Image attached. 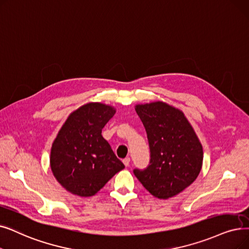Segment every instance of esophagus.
<instances>
[{
  "mask_svg": "<svg viewBox=\"0 0 249 249\" xmlns=\"http://www.w3.org/2000/svg\"><path fill=\"white\" fill-rule=\"evenodd\" d=\"M123 164H124L126 167H128L129 164H130V158H125V159L123 160Z\"/></svg>",
  "mask_w": 249,
  "mask_h": 249,
  "instance_id": "obj_1",
  "label": "esophagus"
}]
</instances>
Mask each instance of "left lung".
Wrapping results in <instances>:
<instances>
[{
  "mask_svg": "<svg viewBox=\"0 0 249 249\" xmlns=\"http://www.w3.org/2000/svg\"><path fill=\"white\" fill-rule=\"evenodd\" d=\"M147 135L150 160L133 173L154 196L167 199L188 187L199 174L203 151L192 126L180 110L156 102L135 107Z\"/></svg>",
  "mask_w": 249,
  "mask_h": 249,
  "instance_id": "1",
  "label": "left lung"
}]
</instances>
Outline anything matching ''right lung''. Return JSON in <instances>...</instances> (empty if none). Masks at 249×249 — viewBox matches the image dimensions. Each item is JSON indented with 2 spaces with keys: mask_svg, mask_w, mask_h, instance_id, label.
I'll list each match as a JSON object with an SVG mask.
<instances>
[{
  "mask_svg": "<svg viewBox=\"0 0 249 249\" xmlns=\"http://www.w3.org/2000/svg\"><path fill=\"white\" fill-rule=\"evenodd\" d=\"M111 106L90 103L74 111L51 149V169L60 184L79 196H92L125 168L102 135L115 115Z\"/></svg>",
  "mask_w": 249,
  "mask_h": 249,
  "instance_id": "right-lung-1",
  "label": "right lung"
}]
</instances>
